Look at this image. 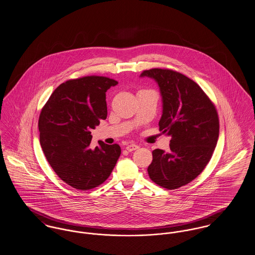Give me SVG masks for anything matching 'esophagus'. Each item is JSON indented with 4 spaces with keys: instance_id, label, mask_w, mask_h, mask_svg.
Returning a JSON list of instances; mask_svg holds the SVG:
<instances>
[{
    "instance_id": "obj_1",
    "label": "esophagus",
    "mask_w": 255,
    "mask_h": 255,
    "mask_svg": "<svg viewBox=\"0 0 255 255\" xmlns=\"http://www.w3.org/2000/svg\"><path fill=\"white\" fill-rule=\"evenodd\" d=\"M138 148L139 146L138 145H136V144H129V145L127 146V150H128V152L134 151V150H136V149H138Z\"/></svg>"
}]
</instances>
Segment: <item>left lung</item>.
<instances>
[{
  "label": "left lung",
  "mask_w": 255,
  "mask_h": 255,
  "mask_svg": "<svg viewBox=\"0 0 255 255\" xmlns=\"http://www.w3.org/2000/svg\"><path fill=\"white\" fill-rule=\"evenodd\" d=\"M153 78L162 96L159 127L169 135V151L156 149L148 174L153 182L167 190L194 180L209 163L219 136V118L207 93L185 75L164 68L144 70Z\"/></svg>",
  "instance_id": "1"
}]
</instances>
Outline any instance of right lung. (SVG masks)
I'll return each instance as SVG.
<instances>
[{"mask_svg":"<svg viewBox=\"0 0 255 255\" xmlns=\"http://www.w3.org/2000/svg\"><path fill=\"white\" fill-rule=\"evenodd\" d=\"M118 84L103 76L71 79L50 95L39 117L40 143L58 177L77 190H91L111 174L121 155L118 144L98 141L91 130L107 118L106 92Z\"/></svg>","mask_w":255,"mask_h":255,"instance_id":"1","label":"right lung"}]
</instances>
